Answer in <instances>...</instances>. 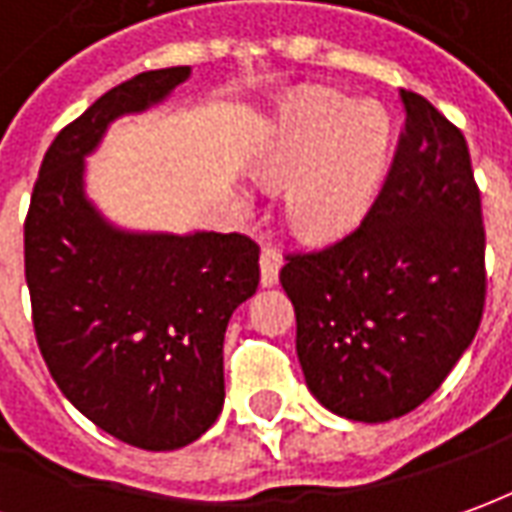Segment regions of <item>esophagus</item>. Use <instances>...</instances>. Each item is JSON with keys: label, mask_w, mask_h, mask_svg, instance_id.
Instances as JSON below:
<instances>
[{"label": "esophagus", "mask_w": 512, "mask_h": 512, "mask_svg": "<svg viewBox=\"0 0 512 512\" xmlns=\"http://www.w3.org/2000/svg\"><path fill=\"white\" fill-rule=\"evenodd\" d=\"M280 266H283V255H280V249H274V246H263V252H260V283L266 285V288L277 283Z\"/></svg>", "instance_id": "34e87169"}]
</instances>
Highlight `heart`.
<instances>
[{
	"mask_svg": "<svg viewBox=\"0 0 512 512\" xmlns=\"http://www.w3.org/2000/svg\"><path fill=\"white\" fill-rule=\"evenodd\" d=\"M387 120L370 106L311 92L288 100L257 148L266 182L283 184L285 212L308 238L342 232L370 204L387 168Z\"/></svg>",
	"mask_w": 512,
	"mask_h": 512,
	"instance_id": "obj_1",
	"label": "heart"
}]
</instances>
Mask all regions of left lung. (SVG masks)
Listing matches in <instances>:
<instances>
[{
    "mask_svg": "<svg viewBox=\"0 0 512 512\" xmlns=\"http://www.w3.org/2000/svg\"><path fill=\"white\" fill-rule=\"evenodd\" d=\"M403 123L373 207L350 235L291 252L305 384L347 420L409 415L446 381L485 311L482 198L462 131L401 89Z\"/></svg>",
    "mask_w": 512,
    "mask_h": 512,
    "instance_id": "obj_1",
    "label": "left lung"
}]
</instances>
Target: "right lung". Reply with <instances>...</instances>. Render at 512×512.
<instances>
[{"label":"right lung","mask_w":512,"mask_h":512,"mask_svg":"<svg viewBox=\"0 0 512 512\" xmlns=\"http://www.w3.org/2000/svg\"><path fill=\"white\" fill-rule=\"evenodd\" d=\"M190 66L142 72L58 131L24 218V277L47 370L72 406L145 451L198 440L224 406V333L260 283L241 232H123L83 193L111 120L154 106Z\"/></svg>","instance_id":"obj_1"}]
</instances>
